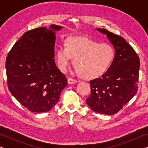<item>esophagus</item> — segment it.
Wrapping results in <instances>:
<instances>
[{
    "label": "esophagus",
    "instance_id": "esophagus-1",
    "mask_svg": "<svg viewBox=\"0 0 148 148\" xmlns=\"http://www.w3.org/2000/svg\"><path fill=\"white\" fill-rule=\"evenodd\" d=\"M77 81L76 79L72 78V77H69V78L68 79V83L69 84H74L77 83Z\"/></svg>",
    "mask_w": 148,
    "mask_h": 148
}]
</instances>
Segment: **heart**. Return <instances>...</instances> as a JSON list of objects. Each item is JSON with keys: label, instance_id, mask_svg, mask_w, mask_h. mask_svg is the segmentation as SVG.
<instances>
[{"label": "heart", "instance_id": "b5f03b06", "mask_svg": "<svg viewBox=\"0 0 148 148\" xmlns=\"http://www.w3.org/2000/svg\"><path fill=\"white\" fill-rule=\"evenodd\" d=\"M114 56V47L109 44H99L84 37H71L65 46L59 47L56 57L59 69L62 72H66L73 58L75 72L86 78L93 79L108 71Z\"/></svg>", "mask_w": 148, "mask_h": 148}]
</instances>
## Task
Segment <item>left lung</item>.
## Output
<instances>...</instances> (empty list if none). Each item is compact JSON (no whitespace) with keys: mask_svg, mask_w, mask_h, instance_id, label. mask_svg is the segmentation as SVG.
Segmentation results:
<instances>
[{"mask_svg":"<svg viewBox=\"0 0 148 148\" xmlns=\"http://www.w3.org/2000/svg\"><path fill=\"white\" fill-rule=\"evenodd\" d=\"M97 30L106 34L115 48V56L106 73L89 81L91 95L86 99V103L97 113L114 115L137 92L140 59L123 37L105 29Z\"/></svg>","mask_w":148,"mask_h":148,"instance_id":"obj_1","label":"left lung"}]
</instances>
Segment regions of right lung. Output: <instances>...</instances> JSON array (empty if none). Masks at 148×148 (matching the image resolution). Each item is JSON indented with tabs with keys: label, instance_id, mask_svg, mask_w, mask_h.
Segmentation results:
<instances>
[{
	"label": "right lung",
	"instance_id": "obj_1",
	"mask_svg": "<svg viewBox=\"0 0 148 148\" xmlns=\"http://www.w3.org/2000/svg\"><path fill=\"white\" fill-rule=\"evenodd\" d=\"M25 32L8 54L6 60L10 92L32 112H46L59 101L67 86L66 76L55 62L53 31L62 27L51 25Z\"/></svg>",
	"mask_w": 148,
	"mask_h": 148
}]
</instances>
